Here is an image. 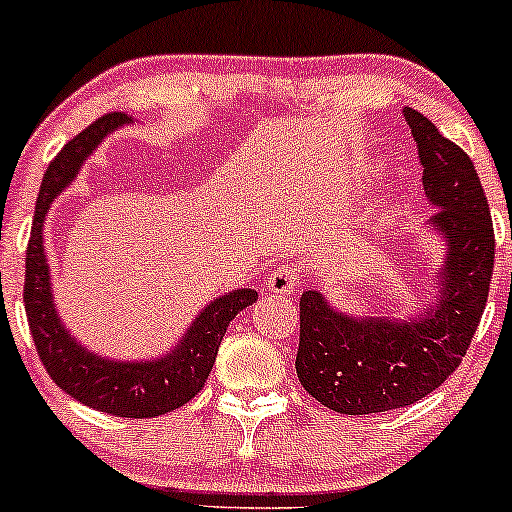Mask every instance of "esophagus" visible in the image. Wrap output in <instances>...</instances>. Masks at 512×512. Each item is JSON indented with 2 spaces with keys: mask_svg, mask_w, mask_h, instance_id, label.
Masks as SVG:
<instances>
[{
  "mask_svg": "<svg viewBox=\"0 0 512 512\" xmlns=\"http://www.w3.org/2000/svg\"><path fill=\"white\" fill-rule=\"evenodd\" d=\"M298 276H301V269L296 264H276L267 279V289L272 293H279V296H286V293H291L298 286Z\"/></svg>",
  "mask_w": 512,
  "mask_h": 512,
  "instance_id": "1",
  "label": "esophagus"
}]
</instances>
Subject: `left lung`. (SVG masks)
Listing matches in <instances>:
<instances>
[{"label": "left lung", "mask_w": 512, "mask_h": 512, "mask_svg": "<svg viewBox=\"0 0 512 512\" xmlns=\"http://www.w3.org/2000/svg\"><path fill=\"white\" fill-rule=\"evenodd\" d=\"M445 240L438 296L416 317L339 313L320 291L301 296L296 373L317 402L339 414H378L419 402L462 363L484 315L493 274V223L474 163L428 117L404 108Z\"/></svg>", "instance_id": "left-lung-1"}]
</instances>
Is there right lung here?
Segmentation results:
<instances>
[{
	"label": "right lung",
	"instance_id": "add662e5",
	"mask_svg": "<svg viewBox=\"0 0 512 512\" xmlns=\"http://www.w3.org/2000/svg\"><path fill=\"white\" fill-rule=\"evenodd\" d=\"M132 117L110 113L76 134L45 170L40 185L31 240L26 250V303L28 325L40 361L60 390L86 407L125 419H151L190 402L207 383L226 327L240 310L257 301L255 289H238L211 301L187 327L173 351L151 361H117L98 356L76 342L57 315L52 298L50 267L43 245V223L50 204L72 185L79 168L110 132L129 125Z\"/></svg>",
	"mask_w": 512,
	"mask_h": 512
}]
</instances>
